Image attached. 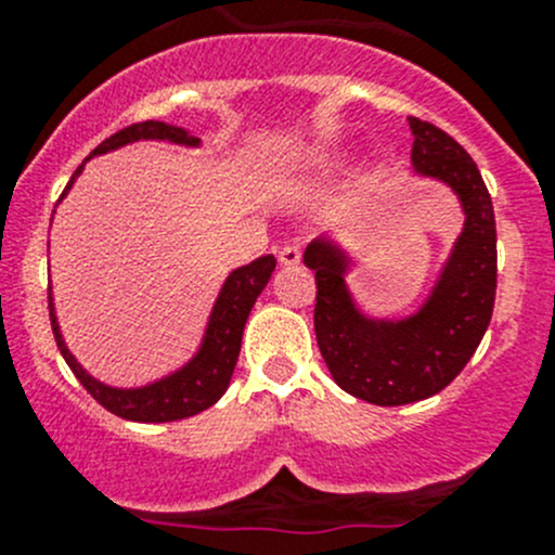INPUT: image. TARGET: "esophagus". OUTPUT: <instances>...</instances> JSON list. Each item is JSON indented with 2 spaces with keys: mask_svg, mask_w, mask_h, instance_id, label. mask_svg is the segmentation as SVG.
Masks as SVG:
<instances>
[{
  "mask_svg": "<svg viewBox=\"0 0 555 555\" xmlns=\"http://www.w3.org/2000/svg\"><path fill=\"white\" fill-rule=\"evenodd\" d=\"M300 257H304V251H300L298 244H287V246H282V251H279V260H282V266H298Z\"/></svg>",
  "mask_w": 555,
  "mask_h": 555,
  "instance_id": "esophagus-1",
  "label": "esophagus"
}]
</instances>
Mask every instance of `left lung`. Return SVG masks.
I'll use <instances>...</instances> for the list:
<instances>
[{"label": "left lung", "mask_w": 555, "mask_h": 555, "mask_svg": "<svg viewBox=\"0 0 555 555\" xmlns=\"http://www.w3.org/2000/svg\"><path fill=\"white\" fill-rule=\"evenodd\" d=\"M408 122L413 169L449 184L464 209L462 236L422 309L405 319L365 317L346 287V251L317 238L304 255L317 276L319 351L335 384L373 405H408L446 389L478 349L496 295L494 206L478 166L438 126L418 117Z\"/></svg>", "instance_id": "1"}]
</instances>
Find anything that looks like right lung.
<instances>
[{
  "label": "right lung",
  "mask_w": 555,
  "mask_h": 555,
  "mask_svg": "<svg viewBox=\"0 0 555 555\" xmlns=\"http://www.w3.org/2000/svg\"><path fill=\"white\" fill-rule=\"evenodd\" d=\"M139 139H160V142L184 144V147H198L201 142L198 137H190L184 128L169 126V122L160 120H144L112 133L109 139H104V142L93 150L91 158L93 155L109 153V150L126 147V144L139 142ZM80 171L82 166L72 173L64 195L69 193V188L75 184V179L80 177ZM64 195H61V198H64ZM273 268H276V257L273 255H262L257 257V260H251L249 266L236 268V271L225 279L220 295H217V304L215 309H211L204 344H201L198 354H195L188 365L179 367L177 373H171V376L160 378V382L155 384L137 386V389H115V386H106L102 382H96L93 376H88V373L82 371L80 362H77L75 357H72V351L66 349L64 338H61L59 319H55L53 311V298L48 295L50 324H53L55 344H59L61 354H64L66 365L72 367L77 382L86 386L88 395H91L99 405H104L106 411L115 413V416L144 424L179 422V418L195 416V413L211 408L222 395H225L233 376V367H236L238 351H242L246 317H249L257 295L266 289Z\"/></svg>",
  "instance_id": "obj_1"
}]
</instances>
